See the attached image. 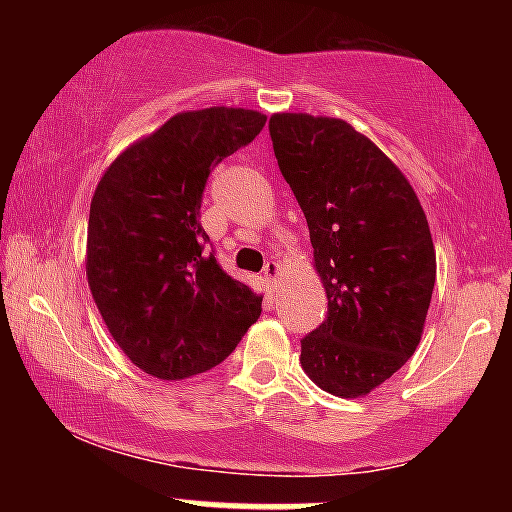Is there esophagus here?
I'll return each mask as SVG.
<instances>
[{
	"instance_id": "34e87169",
	"label": "esophagus",
	"mask_w": 512,
	"mask_h": 512,
	"mask_svg": "<svg viewBox=\"0 0 512 512\" xmlns=\"http://www.w3.org/2000/svg\"><path fill=\"white\" fill-rule=\"evenodd\" d=\"M264 279H267V284L272 286V289H276V284H279L281 279V264L276 260H269L264 264Z\"/></svg>"
}]
</instances>
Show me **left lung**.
<instances>
[{"instance_id":"left-lung-1","label":"left lung","mask_w":512,"mask_h":512,"mask_svg":"<svg viewBox=\"0 0 512 512\" xmlns=\"http://www.w3.org/2000/svg\"><path fill=\"white\" fill-rule=\"evenodd\" d=\"M279 170L301 204L327 317L301 366L334 397H366L424 334L436 248L414 187L366 134L337 117H269Z\"/></svg>"}]
</instances>
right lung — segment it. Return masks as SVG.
<instances>
[{
    "mask_svg": "<svg viewBox=\"0 0 512 512\" xmlns=\"http://www.w3.org/2000/svg\"><path fill=\"white\" fill-rule=\"evenodd\" d=\"M267 115L185 110L129 144L91 199L86 279L108 332L158 380H185L236 349L262 296L204 250L199 223L211 168L250 144Z\"/></svg>",
    "mask_w": 512,
    "mask_h": 512,
    "instance_id": "1",
    "label": "right lung"
}]
</instances>
